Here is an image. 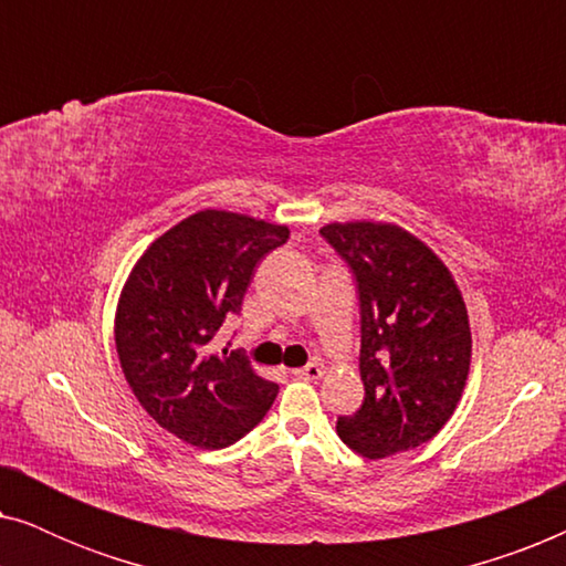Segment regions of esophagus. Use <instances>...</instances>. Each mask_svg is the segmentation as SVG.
I'll return each mask as SVG.
<instances>
[{"label":"esophagus","instance_id":"34e87169","mask_svg":"<svg viewBox=\"0 0 566 566\" xmlns=\"http://www.w3.org/2000/svg\"><path fill=\"white\" fill-rule=\"evenodd\" d=\"M293 374H296L298 378H308V381H316V378H322L324 370H322L319 363H308V366L293 370Z\"/></svg>","mask_w":566,"mask_h":566}]
</instances>
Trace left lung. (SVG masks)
Returning <instances> with one entry per match:
<instances>
[{"mask_svg": "<svg viewBox=\"0 0 566 566\" xmlns=\"http://www.w3.org/2000/svg\"><path fill=\"white\" fill-rule=\"evenodd\" d=\"M322 237L353 270L360 298L366 399L337 417V436L366 459L428 443L451 420L471 366L469 314L451 270L397 223H327Z\"/></svg>", "mask_w": 566, "mask_h": 566, "instance_id": "8db88e82", "label": "left lung"}]
</instances>
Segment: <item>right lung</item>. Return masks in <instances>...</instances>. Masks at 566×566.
Masks as SVG:
<instances>
[{
  "instance_id": "add662e5",
  "label": "right lung",
  "mask_w": 566,
  "mask_h": 566,
  "mask_svg": "<svg viewBox=\"0 0 566 566\" xmlns=\"http://www.w3.org/2000/svg\"><path fill=\"white\" fill-rule=\"evenodd\" d=\"M289 227L206 208L154 239L115 312L123 376L159 428L216 451L250 432L277 397L242 355L211 343L239 314L254 268L289 242Z\"/></svg>"
}]
</instances>
